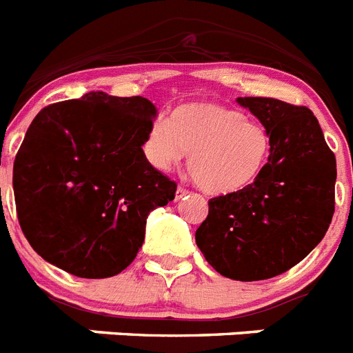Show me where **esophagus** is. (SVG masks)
I'll list each match as a JSON object with an SVG mask.
<instances>
[{"mask_svg":"<svg viewBox=\"0 0 353 353\" xmlns=\"http://www.w3.org/2000/svg\"><path fill=\"white\" fill-rule=\"evenodd\" d=\"M188 194H189L188 189L179 188V189H176V194H174V200H176V201H179V200H183V198L188 196Z\"/></svg>","mask_w":353,"mask_h":353,"instance_id":"1","label":"esophagus"}]
</instances>
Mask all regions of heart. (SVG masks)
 I'll use <instances>...</instances> for the list:
<instances>
[{"label": "heart", "mask_w": 353, "mask_h": 353, "mask_svg": "<svg viewBox=\"0 0 353 353\" xmlns=\"http://www.w3.org/2000/svg\"><path fill=\"white\" fill-rule=\"evenodd\" d=\"M273 139L241 110L218 103H185L171 119L152 123L143 155L157 171H170L189 152V171L209 194H234L254 185L266 170Z\"/></svg>", "instance_id": "obj_1"}]
</instances>
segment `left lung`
I'll return each mask as SVG.
<instances>
[{"label":"left lung","mask_w":353,"mask_h":353,"mask_svg":"<svg viewBox=\"0 0 353 353\" xmlns=\"http://www.w3.org/2000/svg\"><path fill=\"white\" fill-rule=\"evenodd\" d=\"M273 139L254 185L212 198L196 245L219 275L266 280L311 254L334 216L336 157L307 107L275 98H237Z\"/></svg>","instance_id":"8db88e82"}]
</instances>
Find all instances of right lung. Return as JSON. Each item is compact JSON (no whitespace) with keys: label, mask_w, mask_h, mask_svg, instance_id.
I'll use <instances>...</instances> for the list:
<instances>
[{"label":"right lung","mask_w":353,"mask_h":353,"mask_svg":"<svg viewBox=\"0 0 353 353\" xmlns=\"http://www.w3.org/2000/svg\"><path fill=\"white\" fill-rule=\"evenodd\" d=\"M155 117L150 99L101 90L35 116L12 182L23 234L44 261L82 279H107L130 266L148 214L176 191L143 155Z\"/></svg>","instance_id":"right-lung-1"}]
</instances>
